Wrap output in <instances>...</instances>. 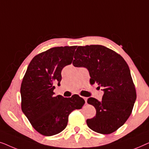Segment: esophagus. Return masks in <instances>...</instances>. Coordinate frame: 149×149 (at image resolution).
<instances>
[{
  "instance_id": "34e87169",
  "label": "esophagus",
  "mask_w": 149,
  "mask_h": 149,
  "mask_svg": "<svg viewBox=\"0 0 149 149\" xmlns=\"http://www.w3.org/2000/svg\"><path fill=\"white\" fill-rule=\"evenodd\" d=\"M83 98L85 100V103H87V97H83Z\"/></svg>"
}]
</instances>
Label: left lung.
Wrapping results in <instances>:
<instances>
[{"label": "left lung", "mask_w": 149, "mask_h": 149, "mask_svg": "<svg viewBox=\"0 0 149 149\" xmlns=\"http://www.w3.org/2000/svg\"><path fill=\"white\" fill-rule=\"evenodd\" d=\"M74 58V66L87 68L91 85L97 83L104 92L101 101L93 97L87 100L96 114L87 119V125L97 133H113L128 119L136 100L129 66L115 51L99 45L79 46Z\"/></svg>", "instance_id": "8db88e82"}]
</instances>
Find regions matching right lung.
Masks as SVG:
<instances>
[{"instance_id": "add662e5", "label": "right lung", "mask_w": 149, "mask_h": 149, "mask_svg": "<svg viewBox=\"0 0 149 149\" xmlns=\"http://www.w3.org/2000/svg\"><path fill=\"white\" fill-rule=\"evenodd\" d=\"M77 46L56 47L34 56L22 80V110L36 131L50 136L66 128L68 116L81 109L85 100L79 95L54 96V84L60 85L61 72L70 64Z\"/></svg>"}]
</instances>
